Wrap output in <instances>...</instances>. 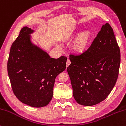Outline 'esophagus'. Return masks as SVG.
I'll return each instance as SVG.
<instances>
[{
    "label": "esophagus",
    "instance_id": "1",
    "mask_svg": "<svg viewBox=\"0 0 126 126\" xmlns=\"http://www.w3.org/2000/svg\"><path fill=\"white\" fill-rule=\"evenodd\" d=\"M70 63H71V62H70V60H69V59H68L67 62H66V66H67V67L69 66V65L70 64Z\"/></svg>",
    "mask_w": 126,
    "mask_h": 126
}]
</instances>
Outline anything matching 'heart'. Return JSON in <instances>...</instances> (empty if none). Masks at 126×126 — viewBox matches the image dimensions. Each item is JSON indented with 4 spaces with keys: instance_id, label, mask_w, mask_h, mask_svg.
I'll return each mask as SVG.
<instances>
[{
    "instance_id": "obj_1",
    "label": "heart",
    "mask_w": 126,
    "mask_h": 126,
    "mask_svg": "<svg viewBox=\"0 0 126 126\" xmlns=\"http://www.w3.org/2000/svg\"><path fill=\"white\" fill-rule=\"evenodd\" d=\"M92 39V34L89 30H85L78 35L72 44L73 50L76 53H83L87 50Z\"/></svg>"
}]
</instances>
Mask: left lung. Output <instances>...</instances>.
<instances>
[{
	"instance_id": "left-lung-1",
	"label": "left lung",
	"mask_w": 126,
	"mask_h": 126,
	"mask_svg": "<svg viewBox=\"0 0 126 126\" xmlns=\"http://www.w3.org/2000/svg\"><path fill=\"white\" fill-rule=\"evenodd\" d=\"M69 59L72 63L67 70L76 102L91 106L106 99L117 80L120 64V51L110 25H102L87 51Z\"/></svg>"
}]
</instances>
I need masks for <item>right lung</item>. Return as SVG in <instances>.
Segmentation results:
<instances>
[{"instance_id":"obj_1","label":"right lung","mask_w":126,"mask_h":126,"mask_svg":"<svg viewBox=\"0 0 126 126\" xmlns=\"http://www.w3.org/2000/svg\"><path fill=\"white\" fill-rule=\"evenodd\" d=\"M34 30L24 27L11 47L8 73L12 91L22 103L42 107L53 98L55 79L66 67L67 57L51 58L31 41Z\"/></svg>"}]
</instances>
